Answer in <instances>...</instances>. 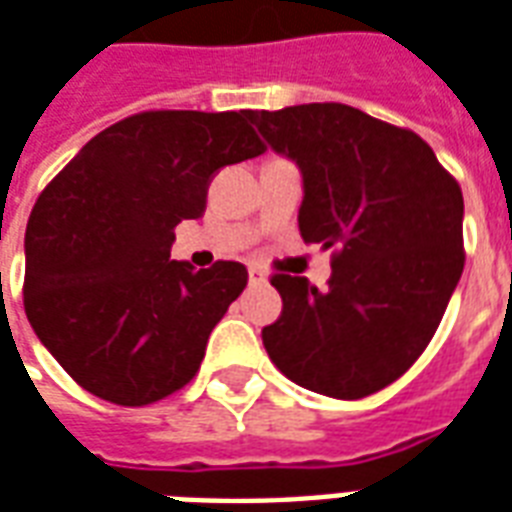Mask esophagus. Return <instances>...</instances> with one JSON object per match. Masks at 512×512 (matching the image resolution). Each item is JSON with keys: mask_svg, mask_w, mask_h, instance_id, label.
<instances>
[{"mask_svg": "<svg viewBox=\"0 0 512 512\" xmlns=\"http://www.w3.org/2000/svg\"><path fill=\"white\" fill-rule=\"evenodd\" d=\"M268 276L263 268H257V266H249V285H263L266 282Z\"/></svg>", "mask_w": 512, "mask_h": 512, "instance_id": "esophagus-1", "label": "esophagus"}]
</instances>
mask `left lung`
Returning a JSON list of instances; mask_svg holds the SVG:
<instances>
[{"label":"left lung","instance_id":"obj_1","mask_svg":"<svg viewBox=\"0 0 512 512\" xmlns=\"http://www.w3.org/2000/svg\"><path fill=\"white\" fill-rule=\"evenodd\" d=\"M304 176L298 227L333 249L325 290L274 274L279 320L263 344L287 380L363 399L418 361L464 271V198L426 140L342 102L249 111Z\"/></svg>","mask_w":512,"mask_h":512}]
</instances>
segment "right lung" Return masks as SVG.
I'll list each match as a JSON object with an SVG mask.
<instances>
[{
  "label": "right lung",
  "mask_w": 512,
  "mask_h": 512,
  "mask_svg": "<svg viewBox=\"0 0 512 512\" xmlns=\"http://www.w3.org/2000/svg\"><path fill=\"white\" fill-rule=\"evenodd\" d=\"M249 111H143L94 135L40 192L26 225L24 309L83 391L143 407L184 388L246 268L170 260L211 176L263 154Z\"/></svg>",
  "instance_id": "add662e5"
}]
</instances>
